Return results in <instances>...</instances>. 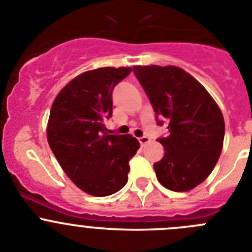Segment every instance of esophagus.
Returning a JSON list of instances; mask_svg holds the SVG:
<instances>
[{"label":"esophagus","instance_id":"esophagus-1","mask_svg":"<svg viewBox=\"0 0 252 252\" xmlns=\"http://www.w3.org/2000/svg\"><path fill=\"white\" fill-rule=\"evenodd\" d=\"M138 141H140V144H141L142 146H144V145L149 144V142L151 141V140H150L149 136H141V137L138 138Z\"/></svg>","mask_w":252,"mask_h":252}]
</instances>
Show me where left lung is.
<instances>
[{
  "label": "left lung",
  "mask_w": 252,
  "mask_h": 252,
  "mask_svg": "<svg viewBox=\"0 0 252 252\" xmlns=\"http://www.w3.org/2000/svg\"><path fill=\"white\" fill-rule=\"evenodd\" d=\"M133 73L158 125L167 122V136L158 138L165 155L154 163L158 180L168 190H192L220 158L225 136L221 110L198 81L176 66H135Z\"/></svg>",
  "instance_id": "left-lung-1"
}]
</instances>
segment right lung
Segmentation results:
<instances>
[{
    "label": "right lung",
    "instance_id": "right-lung-1",
    "mask_svg": "<svg viewBox=\"0 0 252 252\" xmlns=\"http://www.w3.org/2000/svg\"><path fill=\"white\" fill-rule=\"evenodd\" d=\"M130 67H101L73 78L51 107L47 140L71 181L92 196H108L124 188L128 161L140 144L131 135H110L112 91Z\"/></svg>",
    "mask_w": 252,
    "mask_h": 252
}]
</instances>
